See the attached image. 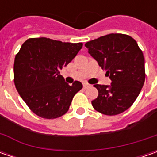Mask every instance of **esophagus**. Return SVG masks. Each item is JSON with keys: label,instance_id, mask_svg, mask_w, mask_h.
<instances>
[{"label": "esophagus", "instance_id": "1", "mask_svg": "<svg viewBox=\"0 0 157 157\" xmlns=\"http://www.w3.org/2000/svg\"><path fill=\"white\" fill-rule=\"evenodd\" d=\"M83 86H84V88H88V87H90V86H91V85H89L88 83H84V85H83Z\"/></svg>", "mask_w": 157, "mask_h": 157}]
</instances>
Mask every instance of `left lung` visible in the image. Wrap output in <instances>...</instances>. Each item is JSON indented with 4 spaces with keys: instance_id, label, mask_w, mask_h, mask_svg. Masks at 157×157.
<instances>
[{
    "instance_id": "left-lung-1",
    "label": "left lung",
    "mask_w": 157,
    "mask_h": 157,
    "mask_svg": "<svg viewBox=\"0 0 157 157\" xmlns=\"http://www.w3.org/2000/svg\"><path fill=\"white\" fill-rule=\"evenodd\" d=\"M85 45L112 80L111 86H94L99 92L92 101L94 108L105 115L123 113L133 105L145 81L142 50L136 40L124 34H108Z\"/></svg>"
}]
</instances>
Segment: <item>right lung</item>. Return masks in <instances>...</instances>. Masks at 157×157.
I'll return each mask as SVG.
<instances>
[{
	"label": "right lung",
	"mask_w": 157,
	"mask_h": 157,
	"mask_svg": "<svg viewBox=\"0 0 157 157\" xmlns=\"http://www.w3.org/2000/svg\"><path fill=\"white\" fill-rule=\"evenodd\" d=\"M82 46V43L29 38L15 55V88L39 117L56 119L66 113L74 95L83 87L79 81L69 86L60 75V70L76 57Z\"/></svg>",
	"instance_id": "obj_1"
}]
</instances>
